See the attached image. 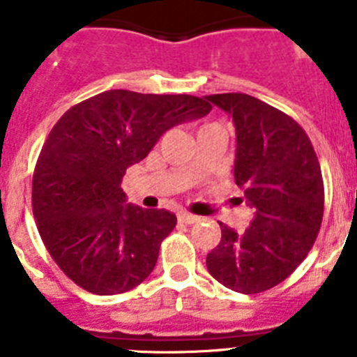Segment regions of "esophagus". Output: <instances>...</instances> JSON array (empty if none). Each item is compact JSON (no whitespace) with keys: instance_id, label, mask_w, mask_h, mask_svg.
Listing matches in <instances>:
<instances>
[{"instance_id":"esophagus-1","label":"esophagus","mask_w":357,"mask_h":357,"mask_svg":"<svg viewBox=\"0 0 357 357\" xmlns=\"http://www.w3.org/2000/svg\"><path fill=\"white\" fill-rule=\"evenodd\" d=\"M178 222L181 223H185V225H193V223H197L200 218L198 216H193V214H189V213H178Z\"/></svg>"}]
</instances>
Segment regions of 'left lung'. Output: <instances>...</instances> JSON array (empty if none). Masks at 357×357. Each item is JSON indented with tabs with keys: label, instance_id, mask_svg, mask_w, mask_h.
I'll return each mask as SVG.
<instances>
[{
	"label": "left lung",
	"instance_id": "1",
	"mask_svg": "<svg viewBox=\"0 0 357 357\" xmlns=\"http://www.w3.org/2000/svg\"><path fill=\"white\" fill-rule=\"evenodd\" d=\"M236 127L234 178L254 220L243 234L222 227L207 270L225 288L252 295L291 275L313 247L324 218L320 162L304 128L243 93L206 96Z\"/></svg>",
	"mask_w": 357,
	"mask_h": 357
}]
</instances>
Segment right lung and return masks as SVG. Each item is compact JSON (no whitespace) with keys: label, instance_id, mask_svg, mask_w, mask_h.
Here are the masks:
<instances>
[{"label":"right lung","instance_id":"obj_1","mask_svg":"<svg viewBox=\"0 0 357 357\" xmlns=\"http://www.w3.org/2000/svg\"><path fill=\"white\" fill-rule=\"evenodd\" d=\"M211 109L189 94L112 89L56 121L37 159L31 207L44 247L75 284L116 295L150 275L176 216L128 204L123 175L164 132Z\"/></svg>","mask_w":357,"mask_h":357}]
</instances>
